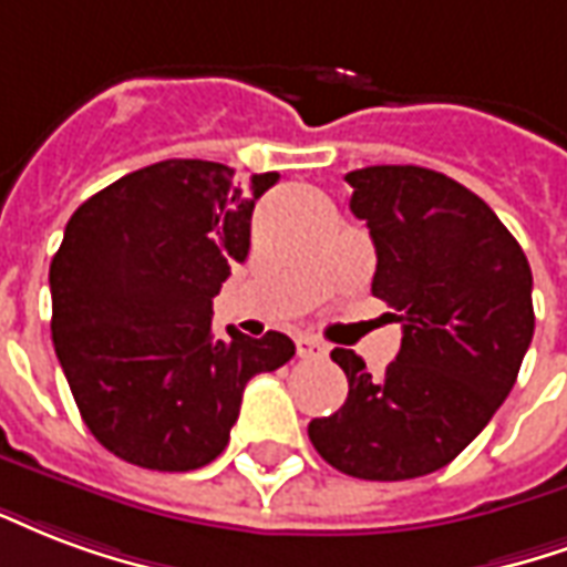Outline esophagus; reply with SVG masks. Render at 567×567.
<instances>
[{
  "label": "esophagus",
  "instance_id": "esophagus-1",
  "mask_svg": "<svg viewBox=\"0 0 567 567\" xmlns=\"http://www.w3.org/2000/svg\"><path fill=\"white\" fill-rule=\"evenodd\" d=\"M296 350H299L301 359H323L326 353H329V347H326L323 341L311 338V334H301V338H296Z\"/></svg>",
  "mask_w": 567,
  "mask_h": 567
}]
</instances>
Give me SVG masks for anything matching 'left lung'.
Masks as SVG:
<instances>
[{
	"label": "left lung",
	"instance_id": "1",
	"mask_svg": "<svg viewBox=\"0 0 567 567\" xmlns=\"http://www.w3.org/2000/svg\"><path fill=\"white\" fill-rule=\"evenodd\" d=\"M347 184L378 254L371 292L395 308L402 350L371 378L362 357L334 347L350 392L308 435L350 477L411 481L453 462L514 390L535 334L532 268L495 210L453 177L369 165Z\"/></svg>",
	"mask_w": 567,
	"mask_h": 567
}]
</instances>
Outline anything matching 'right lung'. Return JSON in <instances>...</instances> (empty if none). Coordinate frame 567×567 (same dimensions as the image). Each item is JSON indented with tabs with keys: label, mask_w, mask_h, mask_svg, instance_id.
Masks as SVG:
<instances>
[{
	"label": "right lung",
	"mask_w": 567,
	"mask_h": 567,
	"mask_svg": "<svg viewBox=\"0 0 567 567\" xmlns=\"http://www.w3.org/2000/svg\"><path fill=\"white\" fill-rule=\"evenodd\" d=\"M250 184L208 159H165L90 196L51 262V332L74 404L132 465L193 471L229 444L247 380L292 359L287 334L210 332V301L250 250Z\"/></svg>",
	"instance_id": "1"
}]
</instances>
